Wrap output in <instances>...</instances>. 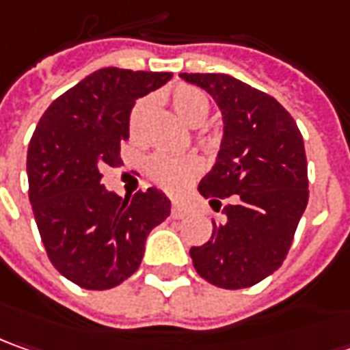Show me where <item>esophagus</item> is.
<instances>
[{
    "label": "esophagus",
    "instance_id": "esophagus-1",
    "mask_svg": "<svg viewBox=\"0 0 350 350\" xmlns=\"http://www.w3.org/2000/svg\"><path fill=\"white\" fill-rule=\"evenodd\" d=\"M187 215V209L184 205H180V203H172V217L174 219H182V217H186Z\"/></svg>",
    "mask_w": 350,
    "mask_h": 350
}]
</instances>
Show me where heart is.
Returning <instances> with one entry per match:
<instances>
[{
  "instance_id": "1",
  "label": "heart",
  "mask_w": 350,
  "mask_h": 350,
  "mask_svg": "<svg viewBox=\"0 0 350 350\" xmlns=\"http://www.w3.org/2000/svg\"><path fill=\"white\" fill-rule=\"evenodd\" d=\"M170 106L189 126H199L211 112V103L207 94L196 87L180 85L170 92ZM151 112V100L141 98L133 104L129 118H127V131L133 141H139L143 135L145 120ZM199 164L191 157H178L168 152H159L147 163V174L157 186L166 191H178L198 174Z\"/></svg>"
}]
</instances>
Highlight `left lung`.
I'll list each match as a JSON object with an SVG mask.
<instances>
[{
  "label": "left lung",
  "instance_id": "8db88e82",
  "mask_svg": "<svg viewBox=\"0 0 350 350\" xmlns=\"http://www.w3.org/2000/svg\"><path fill=\"white\" fill-rule=\"evenodd\" d=\"M223 112L221 151L199 193L223 221L193 246L196 271L221 288H246L281 267L308 205L304 141L293 116L265 92L224 73H180Z\"/></svg>",
  "mask_w": 350,
  "mask_h": 350
}]
</instances>
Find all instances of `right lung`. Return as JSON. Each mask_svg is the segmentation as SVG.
<instances>
[{
    "instance_id": "obj_1",
    "label": "right lung",
    "mask_w": 350,
    "mask_h": 350,
    "mask_svg": "<svg viewBox=\"0 0 350 350\" xmlns=\"http://www.w3.org/2000/svg\"><path fill=\"white\" fill-rule=\"evenodd\" d=\"M172 73L104 67L50 104L27 154L29 199L46 254L57 271L89 291H106L137 271L145 240L170 215V199L149 187L122 199L103 186L129 137L137 98Z\"/></svg>"
}]
</instances>
